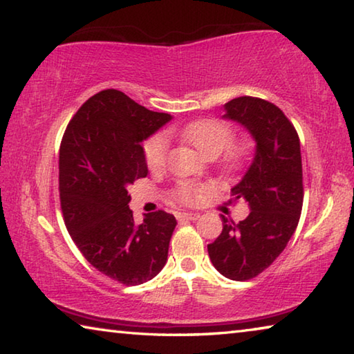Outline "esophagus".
Segmentation results:
<instances>
[{
  "mask_svg": "<svg viewBox=\"0 0 354 354\" xmlns=\"http://www.w3.org/2000/svg\"><path fill=\"white\" fill-rule=\"evenodd\" d=\"M179 221H187V220H196L200 218V214H192V212H181L176 215Z\"/></svg>",
  "mask_w": 354,
  "mask_h": 354,
  "instance_id": "esophagus-1",
  "label": "esophagus"
}]
</instances>
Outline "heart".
Segmentation results:
<instances>
[{"label": "heart", "instance_id": "heart-1", "mask_svg": "<svg viewBox=\"0 0 354 354\" xmlns=\"http://www.w3.org/2000/svg\"><path fill=\"white\" fill-rule=\"evenodd\" d=\"M171 134L173 131H170L169 136ZM178 134L205 158L211 159L223 153L221 164L230 170L239 169L250 156L251 148H253L250 140L232 142L231 127L218 118L195 120V122L185 124L183 129H179ZM169 148L170 142L165 134H156L149 137L145 145H143V156H145V162L149 170L159 171L164 169L167 158H169ZM201 192V185L181 181L176 185L175 196L178 201L184 203V205H190V203L200 198Z\"/></svg>", "mask_w": 354, "mask_h": 354}]
</instances>
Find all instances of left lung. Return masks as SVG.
I'll list each match as a JSON object with an SVG mask.
<instances>
[{
  "instance_id": "left-lung-1",
  "label": "left lung",
  "mask_w": 354,
  "mask_h": 354,
  "mask_svg": "<svg viewBox=\"0 0 354 354\" xmlns=\"http://www.w3.org/2000/svg\"><path fill=\"white\" fill-rule=\"evenodd\" d=\"M223 118L241 123L256 142L253 162L232 198L248 203V217L234 223L225 215L223 231L207 253L223 277L247 281L257 277L283 253L297 230L303 207L299 139L284 112L254 97H239L223 106Z\"/></svg>"
}]
</instances>
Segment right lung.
<instances>
[{
	"label": "right lung",
	"mask_w": 354,
	"mask_h": 354,
	"mask_svg": "<svg viewBox=\"0 0 354 354\" xmlns=\"http://www.w3.org/2000/svg\"><path fill=\"white\" fill-rule=\"evenodd\" d=\"M170 120L107 88L80 107L59 149L65 226L98 272L127 286L153 279L169 256L176 218L158 211L137 225L128 185L148 175L142 142Z\"/></svg>",
	"instance_id": "right-lung-1"
}]
</instances>
